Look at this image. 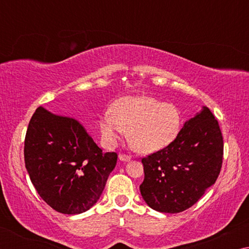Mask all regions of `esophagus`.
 Wrapping results in <instances>:
<instances>
[{
	"mask_svg": "<svg viewBox=\"0 0 249 249\" xmlns=\"http://www.w3.org/2000/svg\"><path fill=\"white\" fill-rule=\"evenodd\" d=\"M119 158L120 160H122V161H129L130 159H132V157L128 155H125V154H120L119 155Z\"/></svg>",
	"mask_w": 249,
	"mask_h": 249,
	"instance_id": "obj_1",
	"label": "esophagus"
}]
</instances>
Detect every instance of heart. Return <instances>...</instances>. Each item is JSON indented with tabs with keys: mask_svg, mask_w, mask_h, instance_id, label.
<instances>
[{
	"mask_svg": "<svg viewBox=\"0 0 249 249\" xmlns=\"http://www.w3.org/2000/svg\"><path fill=\"white\" fill-rule=\"evenodd\" d=\"M181 117L175 105L150 96H125L101 116L99 127L107 146H113L128 129V142L138 153L165 148L178 135Z\"/></svg>",
	"mask_w": 249,
	"mask_h": 249,
	"instance_id": "1",
	"label": "heart"
}]
</instances>
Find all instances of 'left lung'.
<instances>
[{
  "instance_id": "left-lung-1",
  "label": "left lung",
  "mask_w": 249,
  "mask_h": 249,
  "mask_svg": "<svg viewBox=\"0 0 249 249\" xmlns=\"http://www.w3.org/2000/svg\"><path fill=\"white\" fill-rule=\"evenodd\" d=\"M223 136L208 107L187 121L176 140L142 159V199L162 213H179L196 203L215 183L223 162Z\"/></svg>"
}]
</instances>
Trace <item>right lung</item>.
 Here are the masks:
<instances>
[{"mask_svg": "<svg viewBox=\"0 0 249 249\" xmlns=\"http://www.w3.org/2000/svg\"><path fill=\"white\" fill-rule=\"evenodd\" d=\"M24 158L41 199L57 212L80 214L100 199L117 154H104L79 121L39 107L29 121Z\"/></svg>", "mask_w": 249, "mask_h": 249, "instance_id": "1", "label": "right lung"}]
</instances>
